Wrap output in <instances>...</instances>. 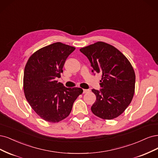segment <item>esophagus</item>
<instances>
[{
	"label": "esophagus",
	"mask_w": 158,
	"mask_h": 158,
	"mask_svg": "<svg viewBox=\"0 0 158 158\" xmlns=\"http://www.w3.org/2000/svg\"><path fill=\"white\" fill-rule=\"evenodd\" d=\"M89 91H90V90H89V89H83V93L85 94V93H89Z\"/></svg>",
	"instance_id": "esophagus-1"
}]
</instances>
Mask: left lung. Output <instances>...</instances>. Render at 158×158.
<instances>
[{"mask_svg": "<svg viewBox=\"0 0 158 158\" xmlns=\"http://www.w3.org/2000/svg\"><path fill=\"white\" fill-rule=\"evenodd\" d=\"M90 61L92 72L100 73V90L92 89L96 100L91 111L104 119L120 115L131 102L135 93V73L129 61L119 50L104 42L81 48Z\"/></svg>", "mask_w": 158, "mask_h": 158, "instance_id": "8db88e82", "label": "left lung"}]
</instances>
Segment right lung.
<instances>
[{
	"label": "right lung",
	"mask_w": 158,
	"mask_h": 158,
	"mask_svg": "<svg viewBox=\"0 0 158 158\" xmlns=\"http://www.w3.org/2000/svg\"><path fill=\"white\" fill-rule=\"evenodd\" d=\"M75 48L55 43L38 50L29 58L23 75V90L32 109L43 119L57 123L66 118L83 93L81 88H67L58 82L69 55Z\"/></svg>",
	"instance_id": "obj_1"
}]
</instances>
